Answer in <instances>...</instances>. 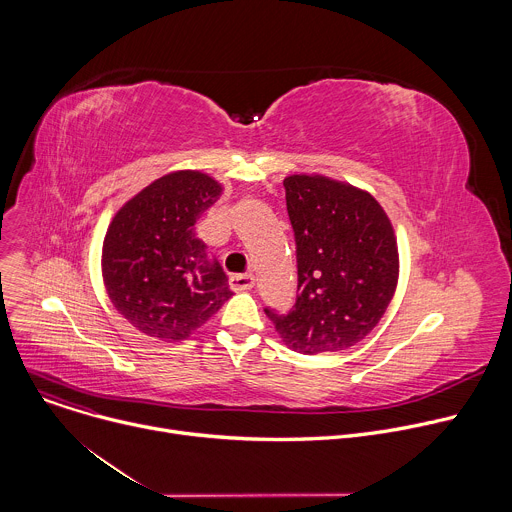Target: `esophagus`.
<instances>
[{"instance_id": "obj_1", "label": "esophagus", "mask_w": 512, "mask_h": 512, "mask_svg": "<svg viewBox=\"0 0 512 512\" xmlns=\"http://www.w3.org/2000/svg\"><path fill=\"white\" fill-rule=\"evenodd\" d=\"M255 283V277L251 273H233L229 277V285L233 291H245V289H251Z\"/></svg>"}]
</instances>
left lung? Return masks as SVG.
<instances>
[{
	"instance_id": "obj_1",
	"label": "left lung",
	"mask_w": 512,
	"mask_h": 512,
	"mask_svg": "<svg viewBox=\"0 0 512 512\" xmlns=\"http://www.w3.org/2000/svg\"><path fill=\"white\" fill-rule=\"evenodd\" d=\"M298 257V300L265 308L283 342L302 354L354 346L383 318L397 285L393 227L367 192L322 176L283 180Z\"/></svg>"
}]
</instances>
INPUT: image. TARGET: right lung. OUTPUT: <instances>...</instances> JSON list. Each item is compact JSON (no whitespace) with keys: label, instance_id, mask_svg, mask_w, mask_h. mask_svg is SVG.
Instances as JSON below:
<instances>
[{"label":"right lung","instance_id":"obj_1","mask_svg":"<svg viewBox=\"0 0 512 512\" xmlns=\"http://www.w3.org/2000/svg\"><path fill=\"white\" fill-rule=\"evenodd\" d=\"M223 188L200 172H172L135 194L111 221L103 279L117 312L139 332L184 340L233 296L194 225Z\"/></svg>","mask_w":512,"mask_h":512}]
</instances>
